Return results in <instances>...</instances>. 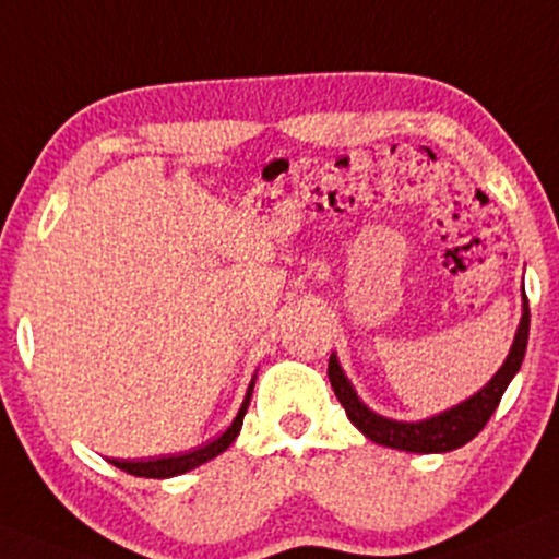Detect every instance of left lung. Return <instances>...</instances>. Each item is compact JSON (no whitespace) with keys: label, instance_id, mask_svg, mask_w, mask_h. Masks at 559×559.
<instances>
[{"label":"left lung","instance_id":"obj_1","mask_svg":"<svg viewBox=\"0 0 559 559\" xmlns=\"http://www.w3.org/2000/svg\"><path fill=\"white\" fill-rule=\"evenodd\" d=\"M523 295V316L519 323V332L511 344V353H508L506 362L500 365V370L490 378V383L481 385L477 394L466 399L451 409L440 412L436 417L419 419V423H399V419H389L383 415H376L368 404H362V399L357 396V391L349 383V378L344 376L336 355L329 357V381L340 404L347 412L349 423L362 432L365 438H370L378 445L396 448V451H409V453H445L453 448H461L469 443L472 438L479 436L481 427L487 425V419L492 417V412L498 409L502 394H506L508 383L513 381V376L519 373L523 355H526V342H528V300L526 293Z\"/></svg>","mask_w":559,"mask_h":559}]
</instances>
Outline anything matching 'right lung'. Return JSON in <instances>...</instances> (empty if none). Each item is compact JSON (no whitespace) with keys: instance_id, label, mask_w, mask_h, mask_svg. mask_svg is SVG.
I'll list each match as a JSON object with an SVG mask.
<instances>
[{"instance_id":"obj_1","label":"right lung","mask_w":559,"mask_h":559,"mask_svg":"<svg viewBox=\"0 0 559 559\" xmlns=\"http://www.w3.org/2000/svg\"><path fill=\"white\" fill-rule=\"evenodd\" d=\"M253 383H257V381L248 383L246 399H243V404H240V409H238L236 419H233V425L227 427L223 436L210 440L206 445H199L189 453H176V456H160V459H132V461H129V459H111V464L119 466L121 472L134 474V477H147V479L178 477V474L191 472V469H197V466L206 464V461H212L215 456H219L223 451H227L233 440L238 438L240 427H243L248 402H251V394H253Z\"/></svg>"}]
</instances>
